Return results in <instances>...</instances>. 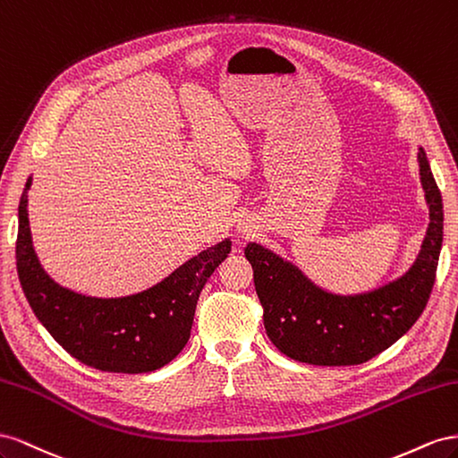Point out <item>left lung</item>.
<instances>
[{
	"mask_svg": "<svg viewBox=\"0 0 458 458\" xmlns=\"http://www.w3.org/2000/svg\"><path fill=\"white\" fill-rule=\"evenodd\" d=\"M429 225L414 265L401 278L357 295H335L295 265L247 243L267 335L285 357L317 367L362 364L394 345L422 315L436 282L443 242V203L426 153L418 149Z\"/></svg>",
	"mask_w": 458,
	"mask_h": 458,
	"instance_id": "left-lung-1",
	"label": "left lung"
}]
</instances>
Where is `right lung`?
<instances>
[{"instance_id": "1", "label": "right lung", "mask_w": 458, "mask_h": 458, "mask_svg": "<svg viewBox=\"0 0 458 458\" xmlns=\"http://www.w3.org/2000/svg\"><path fill=\"white\" fill-rule=\"evenodd\" d=\"M26 180L19 203L17 272L36 318L74 359L103 372L141 374L171 362L190 339L195 305L215 268L232 251L225 240L178 267L146 292L99 299L51 280L38 260L29 226Z\"/></svg>"}]
</instances>
